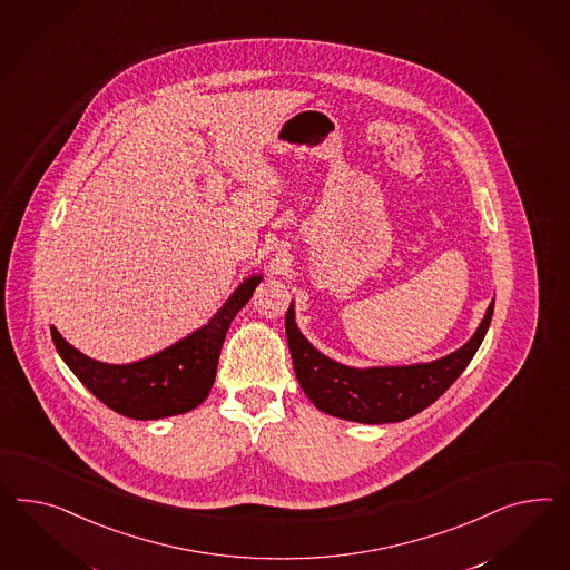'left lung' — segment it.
Instances as JSON below:
<instances>
[{"instance_id": "left-lung-1", "label": "left lung", "mask_w": 570, "mask_h": 570, "mask_svg": "<svg viewBox=\"0 0 570 570\" xmlns=\"http://www.w3.org/2000/svg\"><path fill=\"white\" fill-rule=\"evenodd\" d=\"M492 315L493 303L475 336L440 361L373 370L344 367L315 351L294 324L293 307L288 308L284 324L296 380L311 402L327 415L380 425L404 421L438 401L478 353Z\"/></svg>"}]
</instances>
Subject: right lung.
Wrapping results in <instances>:
<instances>
[{
    "instance_id": "right-lung-1",
    "label": "right lung",
    "mask_w": 570,
    "mask_h": 570,
    "mask_svg": "<svg viewBox=\"0 0 570 570\" xmlns=\"http://www.w3.org/2000/svg\"><path fill=\"white\" fill-rule=\"evenodd\" d=\"M259 282L262 276L248 277L209 324L137 363L108 365L92 361L70 346L56 327H51V338L63 363L111 411L130 419L180 415L207 399L226 332Z\"/></svg>"
}]
</instances>
